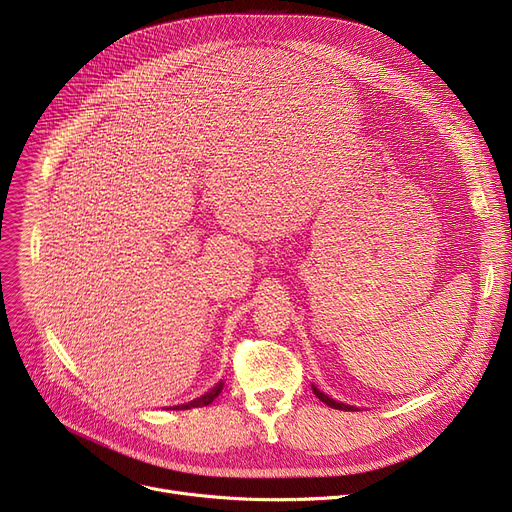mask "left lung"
<instances>
[{
	"instance_id": "8db88e82",
	"label": "left lung",
	"mask_w": 512,
	"mask_h": 512,
	"mask_svg": "<svg viewBox=\"0 0 512 512\" xmlns=\"http://www.w3.org/2000/svg\"><path fill=\"white\" fill-rule=\"evenodd\" d=\"M313 392H315V396L321 400V402H326L328 407H332V409H340V411H355V407H348V405H342V402H336L334 398H330L328 394H324V392H319L315 386H313Z\"/></svg>"
}]
</instances>
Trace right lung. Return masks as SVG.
<instances>
[{"mask_svg":"<svg viewBox=\"0 0 512 512\" xmlns=\"http://www.w3.org/2000/svg\"><path fill=\"white\" fill-rule=\"evenodd\" d=\"M222 392V384H218L215 386L213 390H209L205 396H201V398H197V400H193V402H188V405H180V407H176V409H191V407H205V405H209V402L218 396Z\"/></svg>","mask_w":512,"mask_h":512,"instance_id":"add662e5","label":"right lung"}]
</instances>
